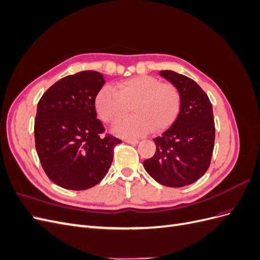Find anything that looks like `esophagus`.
Returning <instances> with one entry per match:
<instances>
[{"label": "esophagus", "instance_id": "1", "mask_svg": "<svg viewBox=\"0 0 260 260\" xmlns=\"http://www.w3.org/2000/svg\"><path fill=\"white\" fill-rule=\"evenodd\" d=\"M124 142H127V143H129V144H138L139 143V141L138 140H133V139H125L124 140Z\"/></svg>", "mask_w": 260, "mask_h": 260}]
</instances>
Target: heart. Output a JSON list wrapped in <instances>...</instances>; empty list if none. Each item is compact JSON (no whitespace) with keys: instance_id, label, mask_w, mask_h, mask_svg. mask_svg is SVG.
<instances>
[{"instance_id":"b5f03b06","label":"heart","mask_w":260,"mask_h":260,"mask_svg":"<svg viewBox=\"0 0 260 260\" xmlns=\"http://www.w3.org/2000/svg\"><path fill=\"white\" fill-rule=\"evenodd\" d=\"M117 89L118 91L105 86L95 99L96 113L106 123L119 121L132 107L135 116L115 124V135L136 138L152 130L161 132L176 120L180 94L174 84L160 83L154 77L139 76L120 82Z\"/></svg>"}]
</instances>
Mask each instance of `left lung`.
<instances>
[{
    "label": "left lung",
    "mask_w": 260,
    "mask_h": 260,
    "mask_svg": "<svg viewBox=\"0 0 260 260\" xmlns=\"http://www.w3.org/2000/svg\"><path fill=\"white\" fill-rule=\"evenodd\" d=\"M160 76L180 94V112L160 137L153 139L156 153L143 161L147 174L157 182L181 187L194 183L207 171L215 144V121L207 94L190 78L172 70Z\"/></svg>",
    "instance_id": "obj_1"
}]
</instances>
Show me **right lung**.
I'll return each mask as SVG.
<instances>
[{"label": "right lung", "instance_id": "right-lung-1", "mask_svg": "<svg viewBox=\"0 0 260 260\" xmlns=\"http://www.w3.org/2000/svg\"><path fill=\"white\" fill-rule=\"evenodd\" d=\"M103 75L85 70L54 83L40 99L35 121L36 148L42 168L54 183L82 191L101 182L111 168L114 147L121 141L101 138L95 98Z\"/></svg>", "mask_w": 260, "mask_h": 260}]
</instances>
